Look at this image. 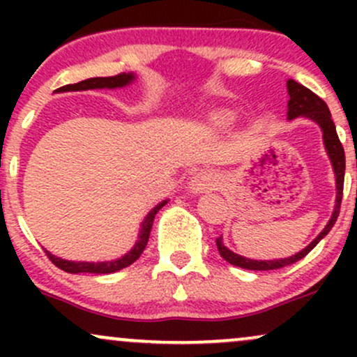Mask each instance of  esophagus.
<instances>
[{"instance_id": "1", "label": "esophagus", "mask_w": 357, "mask_h": 357, "mask_svg": "<svg viewBox=\"0 0 357 357\" xmlns=\"http://www.w3.org/2000/svg\"><path fill=\"white\" fill-rule=\"evenodd\" d=\"M188 186H190V191L195 192V195H199V192L204 191H211L218 186V176L211 173V171H198V173L191 176Z\"/></svg>"}]
</instances>
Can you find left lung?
<instances>
[{
	"mask_svg": "<svg viewBox=\"0 0 357 357\" xmlns=\"http://www.w3.org/2000/svg\"><path fill=\"white\" fill-rule=\"evenodd\" d=\"M287 92H289V104H287V119L294 121L297 117H305L315 122L322 130V141L324 147H326V153L329 155L331 165H333V171L335 176V204L334 211L331 215V220L327 221V225L324 227V230L319 233L315 238L310 241L304 250L296 253V255L289 258H277V260H252V258L241 257L238 253L231 252L223 245V238H216V247H218L220 255L228 261V264L235 265V267L247 268V270H277L287 265H292L296 261L304 258L307 253L312 250L315 245L321 241L324 236L333 230L335 220L339 216V210H341V202H342V188H344V171H346V155H344V147L339 141L337 132H335V126L331 119V112L327 104L321 97H317L312 90H309L304 85H301L298 82L289 79L287 80Z\"/></svg>",
	"mask_w": 357,
	"mask_h": 357,
	"instance_id": "8db88e82",
	"label": "left lung"
}]
</instances>
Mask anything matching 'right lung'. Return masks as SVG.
<instances>
[{
	"instance_id": "1",
	"label": "right lung",
	"mask_w": 357,
	"mask_h": 357,
	"mask_svg": "<svg viewBox=\"0 0 357 357\" xmlns=\"http://www.w3.org/2000/svg\"><path fill=\"white\" fill-rule=\"evenodd\" d=\"M136 80V73L129 72V73H119L116 77H93V79H87L82 80L79 84H70L65 85V87H60L56 92H79V90H93V89H122L127 87L129 84ZM167 203V199L161 202L146 215L144 221L141 223V230H139L137 235V241L129 252L126 253L124 257L117 258V260H110V261H72V260H65V258L55 257L52 255L50 252H47V255L56 267L63 270V272L68 273H114L119 272V270L129 267L130 264L137 260L141 257V253L144 252L147 240H149L151 235V228H153V221L155 213L161 210L162 206Z\"/></svg>"
}]
</instances>
